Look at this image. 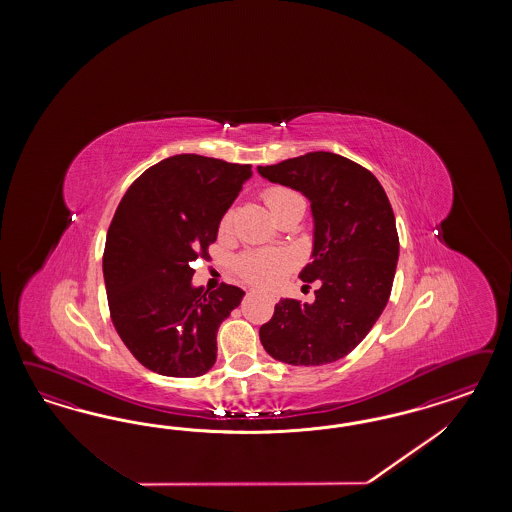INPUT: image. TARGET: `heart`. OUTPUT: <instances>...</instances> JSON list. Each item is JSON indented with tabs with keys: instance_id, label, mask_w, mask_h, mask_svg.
Here are the masks:
<instances>
[{
	"instance_id": "b5f03b06",
	"label": "heart",
	"mask_w": 512,
	"mask_h": 512,
	"mask_svg": "<svg viewBox=\"0 0 512 512\" xmlns=\"http://www.w3.org/2000/svg\"><path fill=\"white\" fill-rule=\"evenodd\" d=\"M261 197L274 217H278L279 214H283L295 206H304L302 197L289 187H266L261 193ZM233 219V210H227L223 214V217L219 219V227H217L219 236L231 234ZM295 264V255L287 249H253V251L242 253L236 259V274L253 285L270 287V285L278 283L279 279L283 278V274H287Z\"/></svg>"
}]
</instances>
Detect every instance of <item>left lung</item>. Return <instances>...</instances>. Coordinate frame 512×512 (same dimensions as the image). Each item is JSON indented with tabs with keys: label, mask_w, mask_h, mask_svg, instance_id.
Wrapping results in <instances>:
<instances>
[{
	"label": "left lung",
	"mask_w": 512,
	"mask_h": 512,
	"mask_svg": "<svg viewBox=\"0 0 512 512\" xmlns=\"http://www.w3.org/2000/svg\"><path fill=\"white\" fill-rule=\"evenodd\" d=\"M270 182L302 191L315 219L313 261L300 279L317 281L313 304L283 298L259 330L270 357L323 366L349 355L387 306L400 255L396 219L372 172L332 154H310L259 167Z\"/></svg>",
	"instance_id": "left-lung-1"
}]
</instances>
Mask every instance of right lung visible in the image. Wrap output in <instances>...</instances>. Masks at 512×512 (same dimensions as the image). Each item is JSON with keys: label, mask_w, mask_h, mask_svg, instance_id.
<instances>
[{"label": "right lung", "mask_w": 512, "mask_h": 512, "mask_svg": "<svg viewBox=\"0 0 512 512\" xmlns=\"http://www.w3.org/2000/svg\"><path fill=\"white\" fill-rule=\"evenodd\" d=\"M251 165L197 154L159 161L125 191L110 221L103 276L112 325L150 372L199 377L217 357V328L244 291L191 285L195 259H208L219 219Z\"/></svg>", "instance_id": "right-lung-1"}]
</instances>
